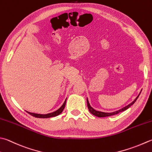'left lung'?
I'll return each instance as SVG.
<instances>
[{
	"mask_svg": "<svg viewBox=\"0 0 152 152\" xmlns=\"http://www.w3.org/2000/svg\"><path fill=\"white\" fill-rule=\"evenodd\" d=\"M140 94H139L138 96H137V97H136V99H134V102H132L131 103H130V104H129V105H127V106H126V107H124V108L121 109H120V110H118V111H115V112H113V113H103V112L97 111H96V110H95V109H94L93 108H92L90 106V103H89L88 100V99H87V105H88V107L89 111H90L92 115H95V116H96V117H109V116H112V115H117V114H118V113H121V112H123V111H125V110H126V109H129V108L131 106V105H132L133 104L135 103L136 101L137 100V99H138V97H139V96H140Z\"/></svg>",
	"mask_w": 152,
	"mask_h": 152,
	"instance_id": "1",
	"label": "left lung"
}]
</instances>
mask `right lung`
Returning a JSON list of instances; mask_svg holds the SVG:
<instances>
[{"label":"right lung","mask_w":152,"mask_h":152,"mask_svg":"<svg viewBox=\"0 0 152 152\" xmlns=\"http://www.w3.org/2000/svg\"><path fill=\"white\" fill-rule=\"evenodd\" d=\"M66 99L65 100V102H64L63 105H62L60 108H59L58 110H56V111L51 113H49V114H46V115H41V114H36V113H29L27 111L28 113H29V115H32L33 117H37V118H50V117H55V116H57L59 114H61V113L63 111V109H64V107L65 105H66Z\"/></svg>","instance_id":"1"}]
</instances>
